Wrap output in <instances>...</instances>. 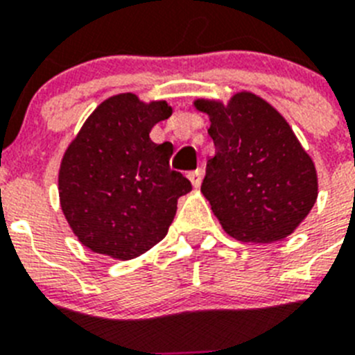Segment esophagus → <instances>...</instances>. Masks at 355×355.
<instances>
[{
    "mask_svg": "<svg viewBox=\"0 0 355 355\" xmlns=\"http://www.w3.org/2000/svg\"><path fill=\"white\" fill-rule=\"evenodd\" d=\"M202 174H205V172H202V168H197V171H193L188 174V180L192 181L193 188L200 187V183H202Z\"/></svg>",
    "mask_w": 355,
    "mask_h": 355,
    "instance_id": "1",
    "label": "esophagus"
}]
</instances>
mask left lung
<instances>
[{
    "instance_id": "left-lung-1",
    "label": "left lung",
    "mask_w": 355,
    "mask_h": 355,
    "mask_svg": "<svg viewBox=\"0 0 355 355\" xmlns=\"http://www.w3.org/2000/svg\"><path fill=\"white\" fill-rule=\"evenodd\" d=\"M193 106L209 117L215 156L200 192L222 229L243 243L290 236L315 206L318 175L286 119L247 90Z\"/></svg>"
}]
</instances>
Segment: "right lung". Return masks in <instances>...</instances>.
Segmentation results:
<instances>
[{"mask_svg": "<svg viewBox=\"0 0 355 355\" xmlns=\"http://www.w3.org/2000/svg\"><path fill=\"white\" fill-rule=\"evenodd\" d=\"M172 115L167 101L112 96L94 110L65 149L58 196L81 245L114 259H133L162 241L190 181L171 171L172 144L150 130Z\"/></svg>", "mask_w": 355, "mask_h": 355, "instance_id": "add662e5", "label": "right lung"}]
</instances>
